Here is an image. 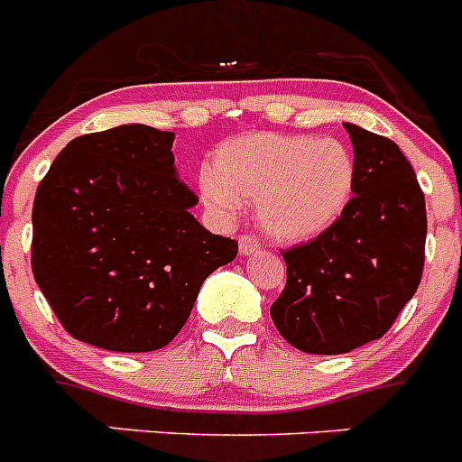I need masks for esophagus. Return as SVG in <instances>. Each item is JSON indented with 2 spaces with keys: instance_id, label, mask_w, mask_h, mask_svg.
<instances>
[{
  "instance_id": "34e87169",
  "label": "esophagus",
  "mask_w": 462,
  "mask_h": 462,
  "mask_svg": "<svg viewBox=\"0 0 462 462\" xmlns=\"http://www.w3.org/2000/svg\"><path fill=\"white\" fill-rule=\"evenodd\" d=\"M261 250V243L254 236H240L238 238V252L243 256H254Z\"/></svg>"
}]
</instances>
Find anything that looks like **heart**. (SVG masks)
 <instances>
[{
    "label": "heart",
    "mask_w": 462,
    "mask_h": 462,
    "mask_svg": "<svg viewBox=\"0 0 462 462\" xmlns=\"http://www.w3.org/2000/svg\"><path fill=\"white\" fill-rule=\"evenodd\" d=\"M354 187L356 162L345 143L256 132L219 145L199 196L219 222H231L243 203L254 201L256 224L268 238L300 245L340 222Z\"/></svg>",
    "instance_id": "b5f03b06"
}]
</instances>
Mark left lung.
I'll return each mask as SVG.
<instances>
[{
  "label": "left lung",
  "instance_id": "8db88e82",
  "mask_svg": "<svg viewBox=\"0 0 462 462\" xmlns=\"http://www.w3.org/2000/svg\"><path fill=\"white\" fill-rule=\"evenodd\" d=\"M354 199L319 238L284 252L287 287L271 305L280 336L305 354H346L391 328L423 273L426 199L389 138L345 122Z\"/></svg>",
  "mask_w": 462,
  "mask_h": 462
}]
</instances>
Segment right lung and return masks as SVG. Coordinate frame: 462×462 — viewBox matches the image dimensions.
I'll list each match as a JSON object with an SVG mask.
<instances>
[{
  "label": "right lung",
  "mask_w": 462,
  "mask_h": 462,
  "mask_svg": "<svg viewBox=\"0 0 462 462\" xmlns=\"http://www.w3.org/2000/svg\"><path fill=\"white\" fill-rule=\"evenodd\" d=\"M173 132L120 125L73 138L32 208V271L76 340L154 352L185 326L201 284L238 243L196 222Z\"/></svg>",
  "instance_id": "add662e5"
}]
</instances>
